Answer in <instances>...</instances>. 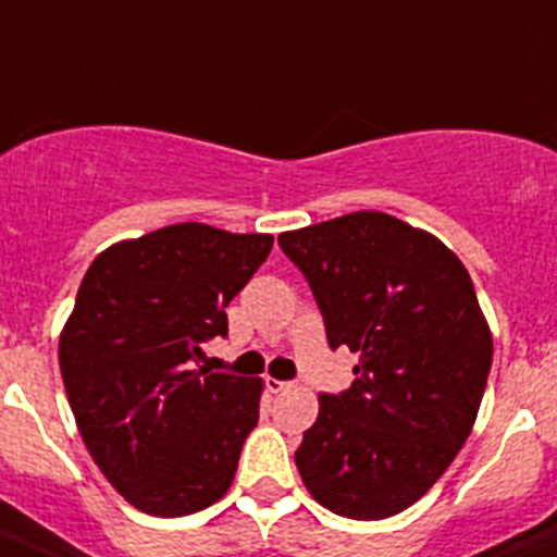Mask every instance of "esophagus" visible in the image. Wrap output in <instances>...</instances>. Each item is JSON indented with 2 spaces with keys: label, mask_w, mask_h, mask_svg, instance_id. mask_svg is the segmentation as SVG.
Instances as JSON below:
<instances>
[{
  "label": "esophagus",
  "mask_w": 557,
  "mask_h": 557,
  "mask_svg": "<svg viewBox=\"0 0 557 557\" xmlns=\"http://www.w3.org/2000/svg\"><path fill=\"white\" fill-rule=\"evenodd\" d=\"M267 387L272 393H283V391H288L290 387V383H285V380H274V377H267Z\"/></svg>",
  "instance_id": "esophagus-1"
}]
</instances>
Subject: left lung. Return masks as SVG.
I'll list each match as a JSON object with an SVG mask.
<instances>
[{"mask_svg": "<svg viewBox=\"0 0 557 557\" xmlns=\"http://www.w3.org/2000/svg\"><path fill=\"white\" fill-rule=\"evenodd\" d=\"M310 283L331 350L356 380L320 393L296 466L318 504L350 520L412 507L476 420L493 336L458 256L385 212H350L277 237Z\"/></svg>", "mask_w": 557, "mask_h": 557, "instance_id": "obj_1", "label": "left lung"}]
</instances>
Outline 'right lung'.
Masks as SVG:
<instances>
[{
	"label": "right lung",
	"instance_id": "1",
	"mask_svg": "<svg viewBox=\"0 0 557 557\" xmlns=\"http://www.w3.org/2000/svg\"><path fill=\"white\" fill-rule=\"evenodd\" d=\"M272 243L174 223L107 247L88 267L59 367L88 453L132 507L183 518L232 485L263 383L199 361L207 342L228 334V301Z\"/></svg>",
	"mask_w": 557,
	"mask_h": 557
}]
</instances>
